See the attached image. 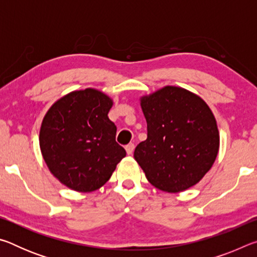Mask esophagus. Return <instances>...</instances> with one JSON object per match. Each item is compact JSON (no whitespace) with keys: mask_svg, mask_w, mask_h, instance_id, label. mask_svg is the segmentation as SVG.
Masks as SVG:
<instances>
[{"mask_svg":"<svg viewBox=\"0 0 257 257\" xmlns=\"http://www.w3.org/2000/svg\"><path fill=\"white\" fill-rule=\"evenodd\" d=\"M135 150V144L134 143H130L127 146H125V151H127V154H133V152Z\"/></svg>","mask_w":257,"mask_h":257,"instance_id":"obj_1","label":"esophagus"}]
</instances>
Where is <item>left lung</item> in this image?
<instances>
[{
  "label": "left lung",
  "instance_id": "left-lung-1",
  "mask_svg": "<svg viewBox=\"0 0 257 257\" xmlns=\"http://www.w3.org/2000/svg\"><path fill=\"white\" fill-rule=\"evenodd\" d=\"M147 139L134 158L156 188L178 193L196 185L214 163L219 130L210 107L197 95L167 86L142 97Z\"/></svg>",
  "mask_w": 257,
  "mask_h": 257
}]
</instances>
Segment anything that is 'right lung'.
Here are the masks:
<instances>
[{"mask_svg":"<svg viewBox=\"0 0 257 257\" xmlns=\"http://www.w3.org/2000/svg\"><path fill=\"white\" fill-rule=\"evenodd\" d=\"M112 99L87 88L66 95L44 116L41 151L50 171L69 188L93 191L105 184L125 156L108 119Z\"/></svg>","mask_w":257,"mask_h":257,"instance_id":"1","label":"right lung"}]
</instances>
